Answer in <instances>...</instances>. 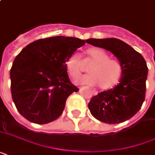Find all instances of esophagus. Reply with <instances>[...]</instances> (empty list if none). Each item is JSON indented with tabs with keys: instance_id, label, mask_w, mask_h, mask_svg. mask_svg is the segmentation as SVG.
<instances>
[{
	"instance_id": "obj_1",
	"label": "esophagus",
	"mask_w": 155,
	"mask_h": 155,
	"mask_svg": "<svg viewBox=\"0 0 155 155\" xmlns=\"http://www.w3.org/2000/svg\"><path fill=\"white\" fill-rule=\"evenodd\" d=\"M90 92H91L92 95H94V96L97 95V92H96V91H92V90H91V91H90Z\"/></svg>"
}]
</instances>
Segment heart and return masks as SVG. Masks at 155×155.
Segmentation results:
<instances>
[{
    "label": "heart",
    "mask_w": 155,
    "mask_h": 155,
    "mask_svg": "<svg viewBox=\"0 0 155 155\" xmlns=\"http://www.w3.org/2000/svg\"><path fill=\"white\" fill-rule=\"evenodd\" d=\"M86 54L92 62L87 68L90 74L80 78L77 82L90 86L98 85L102 90H109L115 87L122 75V66L120 62L110 58L109 54L99 47L87 49ZM65 65L71 77H79L83 70L80 54L74 53L69 56Z\"/></svg>",
    "instance_id": "1"
}]
</instances>
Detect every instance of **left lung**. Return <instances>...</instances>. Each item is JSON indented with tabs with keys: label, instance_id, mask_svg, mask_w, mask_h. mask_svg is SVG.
I'll list each match as a JSON object with an SVG mask.
<instances>
[{
	"label": "left lung",
	"instance_id": "left-lung-1",
	"mask_svg": "<svg viewBox=\"0 0 155 155\" xmlns=\"http://www.w3.org/2000/svg\"><path fill=\"white\" fill-rule=\"evenodd\" d=\"M86 42L112 52L122 66L120 83L99 92L88 103L96 119L107 124H119L133 117L140 110L146 97L148 68L142 55L117 38H90Z\"/></svg>",
	"mask_w": 155,
	"mask_h": 155
}]
</instances>
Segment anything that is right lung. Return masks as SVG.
Segmentation results:
<instances>
[{
	"instance_id": "obj_1",
	"label": "right lung",
	"mask_w": 155,
	"mask_h": 155,
	"mask_svg": "<svg viewBox=\"0 0 155 155\" xmlns=\"http://www.w3.org/2000/svg\"><path fill=\"white\" fill-rule=\"evenodd\" d=\"M84 44L80 38L55 36L31 42L16 56L11 93L21 115L38 125L60 117L68 97L79 91L69 80L66 60Z\"/></svg>"
}]
</instances>
